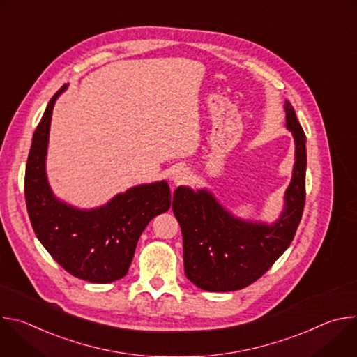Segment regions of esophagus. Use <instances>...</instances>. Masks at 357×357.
<instances>
[{"instance_id":"esophagus-1","label":"esophagus","mask_w":357,"mask_h":357,"mask_svg":"<svg viewBox=\"0 0 357 357\" xmlns=\"http://www.w3.org/2000/svg\"><path fill=\"white\" fill-rule=\"evenodd\" d=\"M189 179V174L185 171V169H178L175 174H174V182L176 185H181V183H185L188 182Z\"/></svg>"}]
</instances>
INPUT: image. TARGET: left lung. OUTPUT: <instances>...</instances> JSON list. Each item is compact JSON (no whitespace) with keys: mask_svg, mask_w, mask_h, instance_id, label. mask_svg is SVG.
<instances>
[{"mask_svg":"<svg viewBox=\"0 0 357 357\" xmlns=\"http://www.w3.org/2000/svg\"><path fill=\"white\" fill-rule=\"evenodd\" d=\"M287 128L295 139V165L285 192V208L271 226L234 218L206 189L179 186L172 211L183 238L185 274L196 287L229 292L264 275L289 247L305 206L307 148L305 132L285 101Z\"/></svg>","mask_w":357,"mask_h":357,"instance_id":"8db88e82","label":"left lung"}]
</instances>
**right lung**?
<instances>
[{"instance_id": "add662e5", "label": "right lung", "mask_w": 357, "mask_h": 357, "mask_svg": "<svg viewBox=\"0 0 357 357\" xmlns=\"http://www.w3.org/2000/svg\"><path fill=\"white\" fill-rule=\"evenodd\" d=\"M66 87L50 98L32 137L24 185L26 209L38 240L61 267L84 281L107 284L128 273L141 233L151 219L171 208V190L165 181L134 186L91 211L56 199L45 160L50 117Z\"/></svg>"}]
</instances>
